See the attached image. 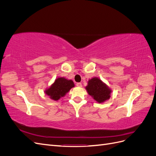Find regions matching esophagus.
I'll list each match as a JSON object with an SVG mask.
<instances>
[{"instance_id": "1", "label": "esophagus", "mask_w": 156, "mask_h": 156, "mask_svg": "<svg viewBox=\"0 0 156 156\" xmlns=\"http://www.w3.org/2000/svg\"><path fill=\"white\" fill-rule=\"evenodd\" d=\"M76 86L78 87H82V84L81 83H77L76 84Z\"/></svg>"}]
</instances>
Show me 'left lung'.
<instances>
[{
    "instance_id": "1",
    "label": "left lung",
    "mask_w": 156,
    "mask_h": 156,
    "mask_svg": "<svg viewBox=\"0 0 156 156\" xmlns=\"http://www.w3.org/2000/svg\"><path fill=\"white\" fill-rule=\"evenodd\" d=\"M86 89L89 95L99 103L104 102L111 96V90L100 79L96 77L89 80Z\"/></svg>"
}]
</instances>
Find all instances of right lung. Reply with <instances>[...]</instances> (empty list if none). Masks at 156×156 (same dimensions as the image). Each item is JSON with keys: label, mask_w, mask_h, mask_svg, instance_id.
I'll use <instances>...</instances> for the list:
<instances>
[{"label": "right lung", "mask_w": 156, "mask_h": 156, "mask_svg": "<svg viewBox=\"0 0 156 156\" xmlns=\"http://www.w3.org/2000/svg\"><path fill=\"white\" fill-rule=\"evenodd\" d=\"M73 87L74 83L72 80L60 77L56 79L51 87L45 90V94L51 99L57 101L61 97L64 96L65 94Z\"/></svg>", "instance_id": "1"}]
</instances>
